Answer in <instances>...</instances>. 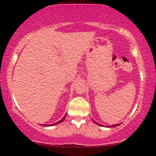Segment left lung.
I'll return each instance as SVG.
<instances>
[{
	"instance_id": "left-lung-1",
	"label": "left lung",
	"mask_w": 156,
	"mask_h": 156,
	"mask_svg": "<svg viewBox=\"0 0 156 156\" xmlns=\"http://www.w3.org/2000/svg\"><path fill=\"white\" fill-rule=\"evenodd\" d=\"M94 122H95V124H97V125H100V126H102V127H104V125H100V124H99L98 122H95L94 120ZM120 124H121V123H119V124H116V125H109V126H106V127H115V126H118V125H120Z\"/></svg>"
}]
</instances>
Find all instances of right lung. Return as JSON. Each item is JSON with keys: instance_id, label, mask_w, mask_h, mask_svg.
I'll list each match as a JSON object with an SVG mask.
<instances>
[{"instance_id": "add662e5", "label": "right lung", "mask_w": 156, "mask_h": 156, "mask_svg": "<svg viewBox=\"0 0 156 156\" xmlns=\"http://www.w3.org/2000/svg\"><path fill=\"white\" fill-rule=\"evenodd\" d=\"M66 114H65V115L64 116L63 118H62V120H60L59 121H58V122H57L54 123V124H51V125H45V124H43V125H45V126H53V125H57V124H59V123L62 122L63 121V120L65 119V118H66Z\"/></svg>"}]
</instances>
